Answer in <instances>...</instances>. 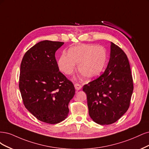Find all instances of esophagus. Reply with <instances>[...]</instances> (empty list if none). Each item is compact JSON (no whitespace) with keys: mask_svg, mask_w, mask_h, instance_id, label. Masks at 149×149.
<instances>
[{"mask_svg":"<svg viewBox=\"0 0 149 149\" xmlns=\"http://www.w3.org/2000/svg\"><path fill=\"white\" fill-rule=\"evenodd\" d=\"M74 87H75V88L77 90H79L81 88V85H80L79 84H77V83H76V84H74Z\"/></svg>","mask_w":149,"mask_h":149,"instance_id":"esophagus-1","label":"esophagus"}]
</instances>
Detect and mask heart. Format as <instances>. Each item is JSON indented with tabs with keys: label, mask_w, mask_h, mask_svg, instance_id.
<instances>
[{
	"label": "heart",
	"mask_w": 149,
	"mask_h": 149,
	"mask_svg": "<svg viewBox=\"0 0 149 149\" xmlns=\"http://www.w3.org/2000/svg\"><path fill=\"white\" fill-rule=\"evenodd\" d=\"M107 54L102 46L81 45L69 49L68 54L63 52L58 60V67L62 72L69 75L77 64L79 72L87 80L97 77L103 71Z\"/></svg>",
	"instance_id": "b5f03b06"
}]
</instances>
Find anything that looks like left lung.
<instances>
[{"label":"left lung","mask_w":149,"mask_h":149,"mask_svg":"<svg viewBox=\"0 0 149 149\" xmlns=\"http://www.w3.org/2000/svg\"><path fill=\"white\" fill-rule=\"evenodd\" d=\"M110 48L106 70L98 78L83 87L87 96L90 116L101 125L115 123L127 111L134 89L125 52L112 42Z\"/></svg>","instance_id":"obj_1"}]
</instances>
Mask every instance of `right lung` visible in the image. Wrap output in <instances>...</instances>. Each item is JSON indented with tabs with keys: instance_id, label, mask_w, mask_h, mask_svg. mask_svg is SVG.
I'll return each mask as SVG.
<instances>
[{
	"instance_id": "add662e5",
	"label": "right lung",
	"mask_w": 149,
	"mask_h": 149,
	"mask_svg": "<svg viewBox=\"0 0 149 149\" xmlns=\"http://www.w3.org/2000/svg\"><path fill=\"white\" fill-rule=\"evenodd\" d=\"M63 42L42 41L24 55L19 88L25 108L38 120L57 124L68 116V104L75 95L72 81L59 71L56 51Z\"/></svg>"
}]
</instances>
